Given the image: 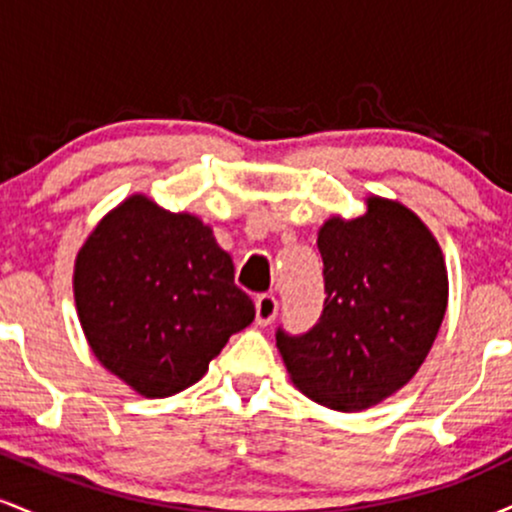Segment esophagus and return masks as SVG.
I'll use <instances>...</instances> for the list:
<instances>
[{"label": "esophagus", "instance_id": "esophagus-1", "mask_svg": "<svg viewBox=\"0 0 512 512\" xmlns=\"http://www.w3.org/2000/svg\"><path fill=\"white\" fill-rule=\"evenodd\" d=\"M276 310H279V301H276L272 293H260V296L255 298L257 325H269L276 317Z\"/></svg>", "mask_w": 512, "mask_h": 512}]
</instances>
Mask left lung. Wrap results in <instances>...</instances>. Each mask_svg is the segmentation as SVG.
<instances>
[{"label":"left lung","mask_w":512,"mask_h":512,"mask_svg":"<svg viewBox=\"0 0 512 512\" xmlns=\"http://www.w3.org/2000/svg\"><path fill=\"white\" fill-rule=\"evenodd\" d=\"M317 233L325 305L313 330H276L293 385L334 411H361L404 387L426 361L448 308V269L426 223L383 197Z\"/></svg>","instance_id":"1"}]
</instances>
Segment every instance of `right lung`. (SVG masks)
Here are the masks:
<instances>
[{"mask_svg": "<svg viewBox=\"0 0 512 512\" xmlns=\"http://www.w3.org/2000/svg\"><path fill=\"white\" fill-rule=\"evenodd\" d=\"M233 272L197 216L132 195L76 255L74 301L88 346L144 397L195 385L228 337L255 320Z\"/></svg>", "mask_w": 512, "mask_h": 512, "instance_id": "add662e5", "label": "right lung"}]
</instances>
